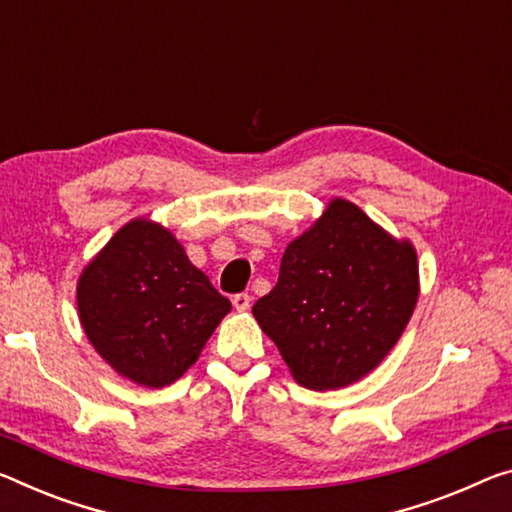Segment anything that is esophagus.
I'll use <instances>...</instances> for the list:
<instances>
[{"label": "esophagus", "instance_id": "34e87169", "mask_svg": "<svg viewBox=\"0 0 512 512\" xmlns=\"http://www.w3.org/2000/svg\"><path fill=\"white\" fill-rule=\"evenodd\" d=\"M232 305H234V307H237V310H239V312H246V310H248V307H250V296L246 294V291H243V294H237V296H234V298H232Z\"/></svg>", "mask_w": 512, "mask_h": 512}]
</instances>
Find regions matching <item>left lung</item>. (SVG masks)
<instances>
[{"label":"left lung","mask_w":512,"mask_h":512,"mask_svg":"<svg viewBox=\"0 0 512 512\" xmlns=\"http://www.w3.org/2000/svg\"><path fill=\"white\" fill-rule=\"evenodd\" d=\"M419 298L417 253L353 202L335 198L287 246L278 285L253 305L298 385L316 392L367 376L399 342Z\"/></svg>","instance_id":"obj_1"}]
</instances>
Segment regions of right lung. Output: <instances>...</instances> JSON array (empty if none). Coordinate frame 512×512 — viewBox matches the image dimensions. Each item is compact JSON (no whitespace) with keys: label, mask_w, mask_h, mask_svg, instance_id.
I'll list each match as a JSON object with an SVG mask.
<instances>
[{"label":"right lung","mask_w":512,"mask_h":512,"mask_svg":"<svg viewBox=\"0 0 512 512\" xmlns=\"http://www.w3.org/2000/svg\"><path fill=\"white\" fill-rule=\"evenodd\" d=\"M77 307L104 362L152 389L175 383L232 310L182 243L148 218L120 227L81 271Z\"/></svg>","instance_id":"obj_1"}]
</instances>
